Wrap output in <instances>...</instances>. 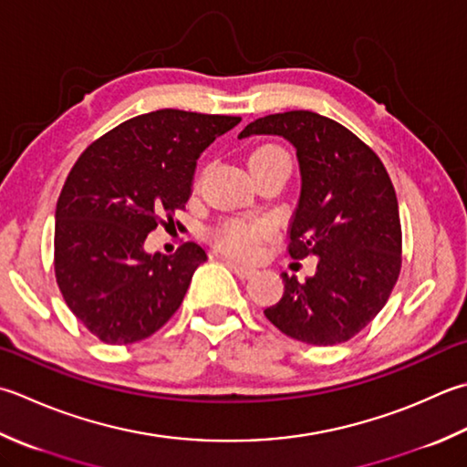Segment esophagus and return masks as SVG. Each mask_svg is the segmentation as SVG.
<instances>
[{"label": "esophagus", "instance_id": "esophagus-1", "mask_svg": "<svg viewBox=\"0 0 467 467\" xmlns=\"http://www.w3.org/2000/svg\"><path fill=\"white\" fill-rule=\"evenodd\" d=\"M226 265H228V269H231L239 279H249V277L254 275L253 267H244V265H239L234 261H226Z\"/></svg>", "mask_w": 467, "mask_h": 467}]
</instances>
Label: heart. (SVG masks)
I'll use <instances>...</instances> for the list:
<instances>
[{"label":"heart","instance_id":"obj_1","mask_svg":"<svg viewBox=\"0 0 467 467\" xmlns=\"http://www.w3.org/2000/svg\"><path fill=\"white\" fill-rule=\"evenodd\" d=\"M277 161H289L287 151L275 143H265L251 153L249 166L254 173ZM273 234H275V226L265 218H228L214 228L213 241L226 254L239 259H253L259 253L261 244L273 239Z\"/></svg>","mask_w":467,"mask_h":467}]
</instances>
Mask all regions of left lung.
<instances>
[{
	"instance_id": "left-lung-1",
	"label": "left lung",
	"mask_w": 467,
	"mask_h": 467,
	"mask_svg": "<svg viewBox=\"0 0 467 467\" xmlns=\"http://www.w3.org/2000/svg\"><path fill=\"white\" fill-rule=\"evenodd\" d=\"M249 135H281L297 150L301 194L287 251L291 259H319L316 275L301 283L283 273L285 291L265 316L299 342H348L385 307L403 263L387 168L350 130L312 111L254 119L239 140Z\"/></svg>"
}]
</instances>
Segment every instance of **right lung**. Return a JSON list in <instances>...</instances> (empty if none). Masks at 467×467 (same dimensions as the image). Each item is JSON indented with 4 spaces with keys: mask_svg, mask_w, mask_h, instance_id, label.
I'll list each match as a JSON object with an SVG mask.
<instances>
[{
    "mask_svg": "<svg viewBox=\"0 0 467 467\" xmlns=\"http://www.w3.org/2000/svg\"><path fill=\"white\" fill-rule=\"evenodd\" d=\"M241 117L160 109L99 137L72 166L57 202L54 273L87 330L105 344H133L176 314L208 257L196 243L145 253L161 216L184 210L196 160Z\"/></svg>",
    "mask_w": 467,
    "mask_h": 467,
    "instance_id": "obj_1",
    "label": "right lung"
}]
</instances>
